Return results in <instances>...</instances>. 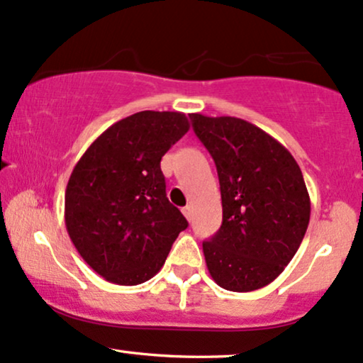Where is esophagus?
I'll use <instances>...</instances> for the list:
<instances>
[{
	"mask_svg": "<svg viewBox=\"0 0 363 363\" xmlns=\"http://www.w3.org/2000/svg\"><path fill=\"white\" fill-rule=\"evenodd\" d=\"M182 212H183V216L186 217V220H191V218H194V207H191V205H186V207H183L182 208Z\"/></svg>",
	"mask_w": 363,
	"mask_h": 363,
	"instance_id": "1",
	"label": "esophagus"
}]
</instances>
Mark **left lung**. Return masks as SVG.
Segmentation results:
<instances>
[{
  "label": "left lung",
  "instance_id": "left-lung-1",
  "mask_svg": "<svg viewBox=\"0 0 363 363\" xmlns=\"http://www.w3.org/2000/svg\"><path fill=\"white\" fill-rule=\"evenodd\" d=\"M190 119L220 183L222 225L203 242L210 276L227 291L261 289L284 271L306 234L311 202L301 169L279 141L247 121Z\"/></svg>",
  "mask_w": 363,
  "mask_h": 363
}]
</instances>
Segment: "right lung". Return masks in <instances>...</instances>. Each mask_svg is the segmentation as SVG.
<instances>
[{
	"label": "right lung",
	"mask_w": 363,
	"mask_h": 363,
	"mask_svg": "<svg viewBox=\"0 0 363 363\" xmlns=\"http://www.w3.org/2000/svg\"><path fill=\"white\" fill-rule=\"evenodd\" d=\"M190 129L189 118L141 111L87 147L65 190V227L106 281L136 286L163 267L186 218L167 199L161 158Z\"/></svg>",
	"instance_id": "right-lung-1"
}]
</instances>
